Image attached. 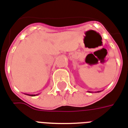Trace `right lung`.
Returning a JSON list of instances; mask_svg holds the SVG:
<instances>
[{"label": "right lung", "instance_id": "1", "mask_svg": "<svg viewBox=\"0 0 128 128\" xmlns=\"http://www.w3.org/2000/svg\"><path fill=\"white\" fill-rule=\"evenodd\" d=\"M32 96H35V95H32Z\"/></svg>", "mask_w": 128, "mask_h": 128}]
</instances>
